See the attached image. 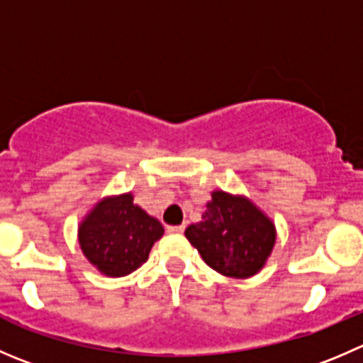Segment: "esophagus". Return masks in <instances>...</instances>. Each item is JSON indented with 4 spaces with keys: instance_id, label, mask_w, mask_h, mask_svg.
Here are the masks:
<instances>
[{
    "instance_id": "esophagus-1",
    "label": "esophagus",
    "mask_w": 363,
    "mask_h": 363,
    "mask_svg": "<svg viewBox=\"0 0 363 363\" xmlns=\"http://www.w3.org/2000/svg\"><path fill=\"white\" fill-rule=\"evenodd\" d=\"M184 228V225H170V227H167V230L170 232V234H182Z\"/></svg>"
}]
</instances>
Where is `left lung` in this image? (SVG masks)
Returning <instances> with one entry per match:
<instances>
[{"instance_id": "left-lung-1", "label": "left lung", "mask_w": 363, "mask_h": 363, "mask_svg": "<svg viewBox=\"0 0 363 363\" xmlns=\"http://www.w3.org/2000/svg\"><path fill=\"white\" fill-rule=\"evenodd\" d=\"M202 221L186 228L203 262L232 279L259 273L275 246V223L246 196L213 191Z\"/></svg>"}]
</instances>
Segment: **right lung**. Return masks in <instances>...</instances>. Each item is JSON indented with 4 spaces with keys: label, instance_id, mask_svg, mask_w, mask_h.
<instances>
[{
    "label": "right lung",
    "instance_id": "right-lung-1",
    "mask_svg": "<svg viewBox=\"0 0 363 363\" xmlns=\"http://www.w3.org/2000/svg\"><path fill=\"white\" fill-rule=\"evenodd\" d=\"M163 232V225L124 193L97 202L79 223L77 238L84 257L103 275L125 277L147 262Z\"/></svg>",
    "mask_w": 363,
    "mask_h": 363
}]
</instances>
